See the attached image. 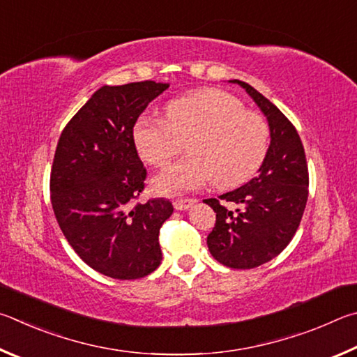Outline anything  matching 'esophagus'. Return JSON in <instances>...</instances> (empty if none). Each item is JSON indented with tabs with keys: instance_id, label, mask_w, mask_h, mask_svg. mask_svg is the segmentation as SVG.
I'll list each match as a JSON object with an SVG mask.
<instances>
[{
	"instance_id": "obj_1",
	"label": "esophagus",
	"mask_w": 357,
	"mask_h": 357,
	"mask_svg": "<svg viewBox=\"0 0 357 357\" xmlns=\"http://www.w3.org/2000/svg\"><path fill=\"white\" fill-rule=\"evenodd\" d=\"M195 202H196V199H175L174 208L175 210H186V208H190Z\"/></svg>"
}]
</instances>
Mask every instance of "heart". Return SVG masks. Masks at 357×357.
I'll return each instance as SVG.
<instances>
[{"instance_id":"b5f03b06","label":"heart","mask_w":357,"mask_h":357,"mask_svg":"<svg viewBox=\"0 0 357 357\" xmlns=\"http://www.w3.org/2000/svg\"><path fill=\"white\" fill-rule=\"evenodd\" d=\"M162 119L142 116L133 139L147 165L166 167L188 141L190 155L153 180L160 195H180L213 182L230 188L252 177L264 162L270 128L257 112L220 89H201L171 100Z\"/></svg>"}]
</instances>
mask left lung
<instances>
[{"instance_id": "1", "label": "left lung", "mask_w": 357, "mask_h": 357, "mask_svg": "<svg viewBox=\"0 0 357 357\" xmlns=\"http://www.w3.org/2000/svg\"><path fill=\"white\" fill-rule=\"evenodd\" d=\"M268 119L271 144L251 182L218 199H205L216 213L207 236L213 257L224 266L251 270L284 251L295 236L309 196V169L298 131L276 105L245 81L234 79ZM235 203V212L225 202Z\"/></svg>"}]
</instances>
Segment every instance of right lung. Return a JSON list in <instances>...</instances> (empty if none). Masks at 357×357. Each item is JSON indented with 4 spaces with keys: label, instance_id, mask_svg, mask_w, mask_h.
Masks as SVG:
<instances>
[{
    "label": "right lung",
    "instance_id": "obj_1",
    "mask_svg": "<svg viewBox=\"0 0 357 357\" xmlns=\"http://www.w3.org/2000/svg\"><path fill=\"white\" fill-rule=\"evenodd\" d=\"M169 84L139 81L103 86L62 130L50 199L62 234L92 270L121 280L160 266V229L174 207L167 199L139 202L147 169L133 127Z\"/></svg>",
    "mask_w": 357,
    "mask_h": 357
}]
</instances>
